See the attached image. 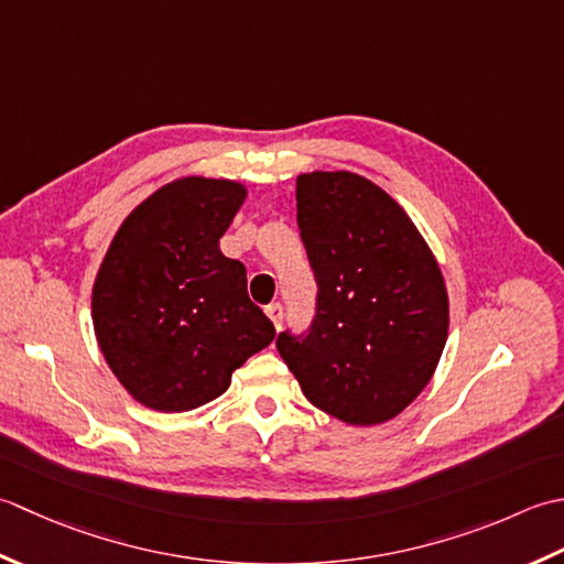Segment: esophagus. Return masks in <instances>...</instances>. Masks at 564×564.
Segmentation results:
<instances>
[{
	"label": "esophagus",
	"instance_id": "1",
	"mask_svg": "<svg viewBox=\"0 0 564 564\" xmlns=\"http://www.w3.org/2000/svg\"><path fill=\"white\" fill-rule=\"evenodd\" d=\"M265 314L270 316V321L274 324V328H282V316H284V312H282V306L280 304H270L268 308H265Z\"/></svg>",
	"mask_w": 564,
	"mask_h": 564
}]
</instances>
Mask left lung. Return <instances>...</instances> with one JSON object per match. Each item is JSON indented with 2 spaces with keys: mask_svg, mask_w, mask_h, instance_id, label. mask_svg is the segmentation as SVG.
I'll return each mask as SVG.
<instances>
[{
  "mask_svg": "<svg viewBox=\"0 0 564 564\" xmlns=\"http://www.w3.org/2000/svg\"><path fill=\"white\" fill-rule=\"evenodd\" d=\"M296 221L318 282L312 330L278 338L304 397L348 426H379L441 362L451 302L438 260L399 202L348 170L296 177Z\"/></svg>",
  "mask_w": 564,
  "mask_h": 564,
  "instance_id": "1",
  "label": "left lung"
}]
</instances>
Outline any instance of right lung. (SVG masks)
<instances>
[{
  "label": "right lung",
  "instance_id": "right-lung-1",
  "mask_svg": "<svg viewBox=\"0 0 564 564\" xmlns=\"http://www.w3.org/2000/svg\"><path fill=\"white\" fill-rule=\"evenodd\" d=\"M246 197L234 180L177 177L113 234L91 286V324L109 370L138 404L165 413L209 404L272 343L243 262L218 248Z\"/></svg>",
  "mask_w": 564,
  "mask_h": 564
}]
</instances>
